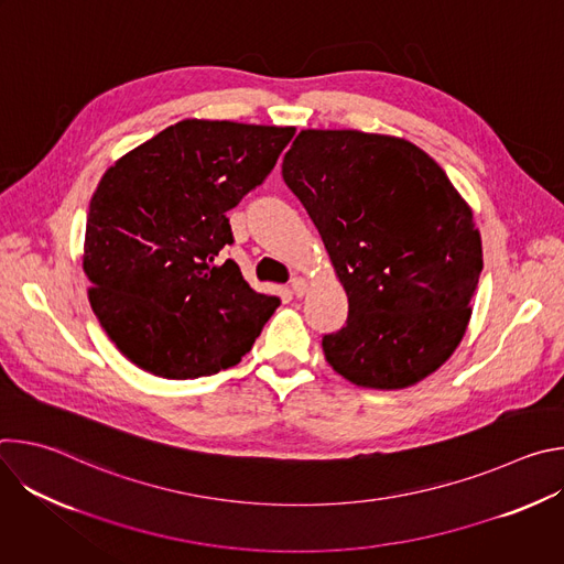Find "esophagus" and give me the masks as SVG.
<instances>
[{"label": "esophagus", "mask_w": 564, "mask_h": 564, "mask_svg": "<svg viewBox=\"0 0 564 564\" xmlns=\"http://www.w3.org/2000/svg\"><path fill=\"white\" fill-rule=\"evenodd\" d=\"M290 288H292L294 296H303V294L307 292V281H305L303 276H294V279L290 281Z\"/></svg>", "instance_id": "34e87169"}]
</instances>
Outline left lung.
I'll use <instances>...</instances> for the list:
<instances>
[{"label":"left lung","instance_id":"obj_1","mask_svg":"<svg viewBox=\"0 0 564 564\" xmlns=\"http://www.w3.org/2000/svg\"><path fill=\"white\" fill-rule=\"evenodd\" d=\"M283 181L318 229L348 294L346 326L321 337L357 386L406 388L462 341L481 272L473 212L409 140L305 129Z\"/></svg>","mask_w":564,"mask_h":564}]
</instances>
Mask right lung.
<instances>
[{
    "instance_id": "obj_1",
    "label": "right lung",
    "mask_w": 564,
    "mask_h": 564,
    "mask_svg": "<svg viewBox=\"0 0 564 564\" xmlns=\"http://www.w3.org/2000/svg\"><path fill=\"white\" fill-rule=\"evenodd\" d=\"M294 127L183 120L120 158L87 214L85 274L100 326L138 368L196 379L236 366L279 296L220 259L227 212L274 170Z\"/></svg>"
}]
</instances>
